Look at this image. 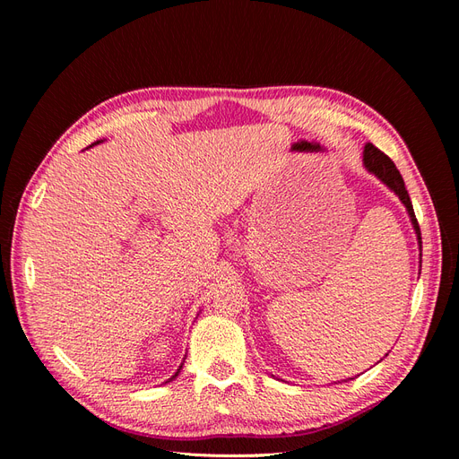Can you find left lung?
Returning a JSON list of instances; mask_svg holds the SVG:
<instances>
[{"label": "left lung", "instance_id": "1", "mask_svg": "<svg viewBox=\"0 0 459 459\" xmlns=\"http://www.w3.org/2000/svg\"><path fill=\"white\" fill-rule=\"evenodd\" d=\"M364 164H366V169L369 172H373L375 176L381 179V182H385L388 187H391L398 195V199L404 203V206L408 208V214L411 218L413 230H415V233H418V239L421 243V231H420L418 218H415V214H413V206H411L410 195H408V191H406L404 179H402V176H400L398 169L394 166V162L388 159L383 151H379L375 145L368 143L366 149H364Z\"/></svg>", "mask_w": 459, "mask_h": 459}]
</instances>
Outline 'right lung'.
Returning a JSON list of instances; mask_svg holds the SVG:
<instances>
[{
	"mask_svg": "<svg viewBox=\"0 0 459 459\" xmlns=\"http://www.w3.org/2000/svg\"><path fill=\"white\" fill-rule=\"evenodd\" d=\"M179 368H182V366H179ZM178 373H179V369H178V371H176V373H174V375H172V377H170V379H169V381H172V379H176V377H178Z\"/></svg>",
	"mask_w": 459,
	"mask_h": 459,
	"instance_id": "add662e5",
	"label": "right lung"
}]
</instances>
